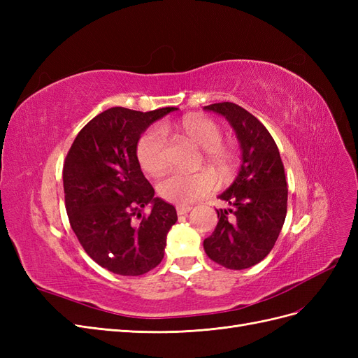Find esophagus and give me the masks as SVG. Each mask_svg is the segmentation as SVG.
Wrapping results in <instances>:
<instances>
[{
  "label": "esophagus",
  "instance_id": "obj_1",
  "mask_svg": "<svg viewBox=\"0 0 358 358\" xmlns=\"http://www.w3.org/2000/svg\"><path fill=\"white\" fill-rule=\"evenodd\" d=\"M191 209H192V208H191L189 204H178V206H176V210H178L179 215H187Z\"/></svg>",
  "mask_w": 358,
  "mask_h": 358
}]
</instances>
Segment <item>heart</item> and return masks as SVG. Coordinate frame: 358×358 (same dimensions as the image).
<instances>
[{"label":"heart","mask_w":358,"mask_h":358,"mask_svg":"<svg viewBox=\"0 0 358 358\" xmlns=\"http://www.w3.org/2000/svg\"><path fill=\"white\" fill-rule=\"evenodd\" d=\"M180 134L192 145L201 148V162H206L215 173L225 178L234 170V149L222 142V128L213 119L201 115H188L178 124ZM166 133L161 127H150L138 138L137 159L149 175H161L167 167ZM215 188V179L209 171H199L192 175L173 173L159 182L158 191L166 200L176 204L194 203Z\"/></svg>","instance_id":"obj_1"}]
</instances>
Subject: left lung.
Here are the masks:
<instances>
[{
  "mask_svg": "<svg viewBox=\"0 0 358 358\" xmlns=\"http://www.w3.org/2000/svg\"><path fill=\"white\" fill-rule=\"evenodd\" d=\"M204 110L222 115L236 131L242 149L239 175L220 199L215 231L204 239L212 262L231 270L258 264L272 251L287 216V179L278 146L258 119L234 103H215Z\"/></svg>",
  "mask_w": 358,
  "mask_h": 358,
  "instance_id": "left-lung-1",
  "label": "left lung"
}]
</instances>
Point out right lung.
I'll list each match as a JSON object with an SVG mask.
<instances>
[{
  "instance_id": "right-lung-1",
  "label": "right lung",
  "mask_w": 358,
  "mask_h": 358,
  "mask_svg": "<svg viewBox=\"0 0 358 358\" xmlns=\"http://www.w3.org/2000/svg\"><path fill=\"white\" fill-rule=\"evenodd\" d=\"M173 110L178 109H107L80 129L64 162L71 229L85 252L112 273L140 276L164 257L178 213L175 206L154 197L138 164L137 143L150 124ZM146 205L151 206L148 217L141 215Z\"/></svg>"
}]
</instances>
